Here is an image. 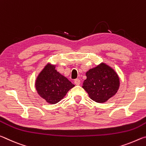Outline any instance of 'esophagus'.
Here are the masks:
<instances>
[{"label":"esophagus","instance_id":"34e87169","mask_svg":"<svg viewBox=\"0 0 146 146\" xmlns=\"http://www.w3.org/2000/svg\"><path fill=\"white\" fill-rule=\"evenodd\" d=\"M74 82H75L76 85L78 86V85H80V80H79L78 78H76V79H75V80H74Z\"/></svg>","mask_w":146,"mask_h":146}]
</instances>
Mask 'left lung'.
Segmentation results:
<instances>
[{
    "mask_svg": "<svg viewBox=\"0 0 146 146\" xmlns=\"http://www.w3.org/2000/svg\"><path fill=\"white\" fill-rule=\"evenodd\" d=\"M86 75L87 78L84 81L82 88L96 102H106L119 88L120 79L117 73L105 63L89 70Z\"/></svg>",
    "mask_w": 146,
    "mask_h": 146,
    "instance_id": "obj_1",
    "label": "left lung"
}]
</instances>
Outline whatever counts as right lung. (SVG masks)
<instances>
[{"label":"right lung","mask_w":146,"mask_h":146,"mask_svg":"<svg viewBox=\"0 0 146 146\" xmlns=\"http://www.w3.org/2000/svg\"><path fill=\"white\" fill-rule=\"evenodd\" d=\"M74 86L67 78L55 70V65L50 63L45 66L35 81L38 94L51 104L60 102Z\"/></svg>","instance_id":"1"}]
</instances>
